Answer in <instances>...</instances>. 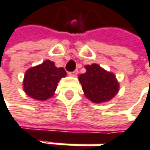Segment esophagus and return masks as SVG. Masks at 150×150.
Here are the masks:
<instances>
[{
    "label": "esophagus",
    "instance_id": "obj_1",
    "mask_svg": "<svg viewBox=\"0 0 150 150\" xmlns=\"http://www.w3.org/2000/svg\"><path fill=\"white\" fill-rule=\"evenodd\" d=\"M69 76H77V71L70 72V73H69Z\"/></svg>",
    "mask_w": 150,
    "mask_h": 150
}]
</instances>
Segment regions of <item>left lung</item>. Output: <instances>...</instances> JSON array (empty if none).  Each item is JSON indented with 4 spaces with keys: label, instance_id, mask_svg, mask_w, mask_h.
Masks as SVG:
<instances>
[{
    "label": "left lung",
    "instance_id": "8db88e82",
    "mask_svg": "<svg viewBox=\"0 0 150 150\" xmlns=\"http://www.w3.org/2000/svg\"><path fill=\"white\" fill-rule=\"evenodd\" d=\"M86 73L78 76L86 98L94 103L107 102L119 91V82L114 74L97 64L86 65Z\"/></svg>",
    "mask_w": 150,
    "mask_h": 150
}]
</instances>
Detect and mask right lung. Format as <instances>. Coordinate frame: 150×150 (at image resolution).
Wrapping results in <instances>:
<instances>
[{
    "label": "right lung",
    "instance_id": "right-lung-1",
    "mask_svg": "<svg viewBox=\"0 0 150 150\" xmlns=\"http://www.w3.org/2000/svg\"><path fill=\"white\" fill-rule=\"evenodd\" d=\"M65 76L66 72L64 68L56 67L53 62L46 60L25 71L23 88L30 98L44 101L54 95L58 82Z\"/></svg>",
    "mask_w": 150,
    "mask_h": 150
}]
</instances>
